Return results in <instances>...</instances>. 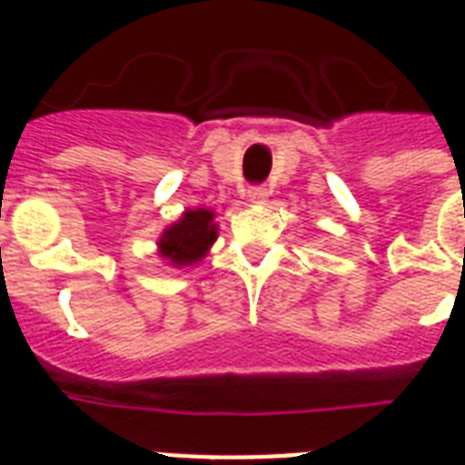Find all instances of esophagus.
Segmentation results:
<instances>
[{"instance_id": "esophagus-1", "label": "esophagus", "mask_w": 465, "mask_h": 465, "mask_svg": "<svg viewBox=\"0 0 465 465\" xmlns=\"http://www.w3.org/2000/svg\"><path fill=\"white\" fill-rule=\"evenodd\" d=\"M268 188H262V185H258V188H251L248 190V203L251 204H265L268 203Z\"/></svg>"}]
</instances>
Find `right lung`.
<instances>
[{
	"label": "right lung",
	"instance_id": "right-lung-1",
	"mask_svg": "<svg viewBox=\"0 0 465 465\" xmlns=\"http://www.w3.org/2000/svg\"><path fill=\"white\" fill-rule=\"evenodd\" d=\"M219 236V224L214 222V212L207 207L185 210L173 224L161 232L156 248L159 258L171 268H190L210 253L212 243Z\"/></svg>",
	"mask_w": 465,
	"mask_h": 465
}]
</instances>
